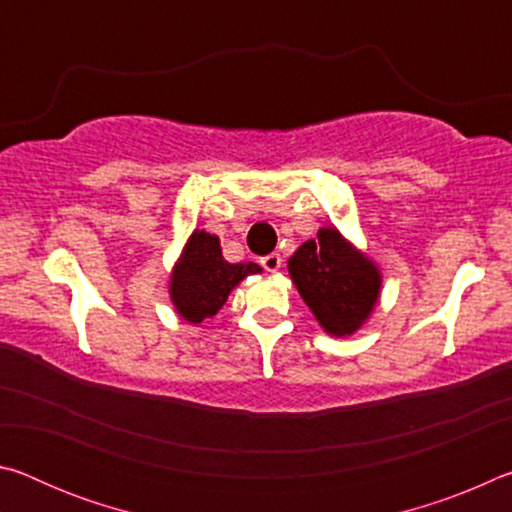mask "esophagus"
I'll return each instance as SVG.
<instances>
[{
    "label": "esophagus",
    "instance_id": "34e87169",
    "mask_svg": "<svg viewBox=\"0 0 512 512\" xmlns=\"http://www.w3.org/2000/svg\"><path fill=\"white\" fill-rule=\"evenodd\" d=\"M259 264H262V268H266L268 273H275L277 268L282 266V257H280V253H268L259 259Z\"/></svg>",
    "mask_w": 512,
    "mask_h": 512
}]
</instances>
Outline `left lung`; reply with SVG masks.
Listing matches in <instances>:
<instances>
[{
    "instance_id": "obj_1",
    "label": "left lung",
    "mask_w": 512,
    "mask_h": 512,
    "mask_svg": "<svg viewBox=\"0 0 512 512\" xmlns=\"http://www.w3.org/2000/svg\"><path fill=\"white\" fill-rule=\"evenodd\" d=\"M302 300L329 334H352L379 298L377 268L345 244L336 230H320L289 259Z\"/></svg>"
}]
</instances>
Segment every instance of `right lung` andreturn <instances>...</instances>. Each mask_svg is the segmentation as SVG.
<instances>
[{"label":"right lung","instance_id":"1","mask_svg":"<svg viewBox=\"0 0 512 512\" xmlns=\"http://www.w3.org/2000/svg\"><path fill=\"white\" fill-rule=\"evenodd\" d=\"M250 273H259V266L225 262L219 239L207 232H194L173 271L171 300L185 320L201 323L223 307L230 289Z\"/></svg>","mask_w":512,"mask_h":512}]
</instances>
